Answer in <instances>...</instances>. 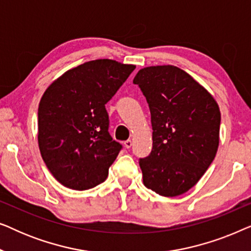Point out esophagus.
Segmentation results:
<instances>
[{
	"mask_svg": "<svg viewBox=\"0 0 251 251\" xmlns=\"http://www.w3.org/2000/svg\"><path fill=\"white\" fill-rule=\"evenodd\" d=\"M123 145H125L126 149H130V147H131V145H132V142L130 139H128V140H126L125 143H123Z\"/></svg>",
	"mask_w": 251,
	"mask_h": 251,
	"instance_id": "34e87169",
	"label": "esophagus"
}]
</instances>
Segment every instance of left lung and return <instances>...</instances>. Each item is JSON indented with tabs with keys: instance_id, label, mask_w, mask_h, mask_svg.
I'll return each instance as SVG.
<instances>
[{
	"instance_id": "obj_1",
	"label": "left lung",
	"mask_w": 251,
	"mask_h": 251,
	"mask_svg": "<svg viewBox=\"0 0 251 251\" xmlns=\"http://www.w3.org/2000/svg\"><path fill=\"white\" fill-rule=\"evenodd\" d=\"M133 83L146 97L153 129L152 152L139 161L143 183L162 197L186 193L217 153V101L190 74L173 65L142 68Z\"/></svg>"
}]
</instances>
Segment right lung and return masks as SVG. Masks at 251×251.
<instances>
[{"label": "right lung", "mask_w": 251, "mask_h": 251, "mask_svg": "<svg viewBox=\"0 0 251 251\" xmlns=\"http://www.w3.org/2000/svg\"><path fill=\"white\" fill-rule=\"evenodd\" d=\"M135 68L112 59L87 61L44 91L37 142L48 169L61 185L84 191L107 178L122 146L108 133L105 104Z\"/></svg>", "instance_id": "1"}]
</instances>
